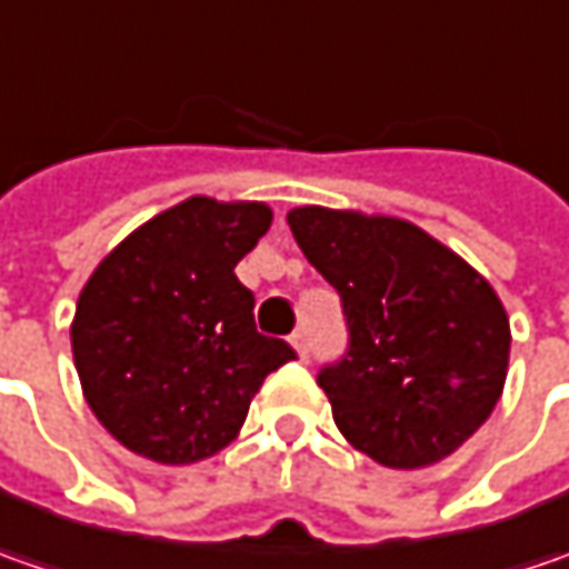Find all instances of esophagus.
Returning a JSON list of instances; mask_svg holds the SVG:
<instances>
[{
    "label": "esophagus",
    "instance_id": "34e87169",
    "mask_svg": "<svg viewBox=\"0 0 569 569\" xmlns=\"http://www.w3.org/2000/svg\"><path fill=\"white\" fill-rule=\"evenodd\" d=\"M291 345H295L297 355L307 361V355H310V348H307V336H303V332H295V336H291Z\"/></svg>",
    "mask_w": 569,
    "mask_h": 569
}]
</instances>
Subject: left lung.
I'll use <instances>...</instances> for the list:
<instances>
[{
    "label": "left lung",
    "mask_w": 569,
    "mask_h": 569,
    "mask_svg": "<svg viewBox=\"0 0 569 569\" xmlns=\"http://www.w3.org/2000/svg\"><path fill=\"white\" fill-rule=\"evenodd\" d=\"M297 247L341 297L348 351L317 382L355 449L425 469L491 418L510 363V319L462 256L402 218L303 206Z\"/></svg>",
    "instance_id": "obj_1"
}]
</instances>
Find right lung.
Wrapping results in <instances>:
<instances>
[{
    "label": "right lung",
    "instance_id": "obj_1",
    "mask_svg": "<svg viewBox=\"0 0 569 569\" xmlns=\"http://www.w3.org/2000/svg\"><path fill=\"white\" fill-rule=\"evenodd\" d=\"M272 224L262 202L192 196L132 230L81 288L72 355L81 392L122 447L189 466L240 433L288 341L256 332L233 266Z\"/></svg>",
    "mask_w": 569,
    "mask_h": 569
}]
</instances>
